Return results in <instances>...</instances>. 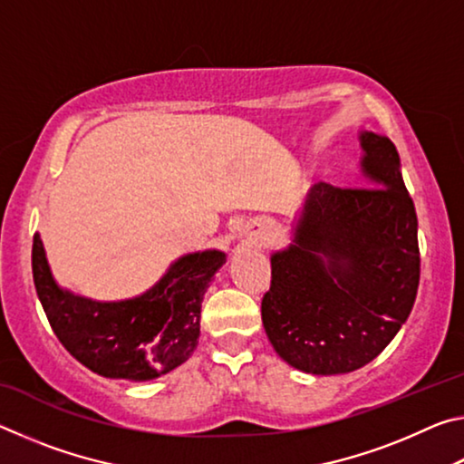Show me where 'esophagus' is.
I'll return each mask as SVG.
<instances>
[{"mask_svg":"<svg viewBox=\"0 0 464 464\" xmlns=\"http://www.w3.org/2000/svg\"><path fill=\"white\" fill-rule=\"evenodd\" d=\"M270 229H272V225L268 218H254V221H249L246 225L243 233H246V239L249 246L262 247L270 241Z\"/></svg>","mask_w":464,"mask_h":464,"instance_id":"34e87169","label":"esophagus"}]
</instances>
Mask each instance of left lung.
Listing matches in <instances>:
<instances>
[{
	"mask_svg": "<svg viewBox=\"0 0 464 464\" xmlns=\"http://www.w3.org/2000/svg\"><path fill=\"white\" fill-rule=\"evenodd\" d=\"M360 169L371 188L319 182L274 251L262 298L266 335L296 371L345 374L387 348L420 285L418 217L395 145L360 130Z\"/></svg>",
	"mask_w": 464,
	"mask_h": 464,
	"instance_id": "1",
	"label": "left lung"
}]
</instances>
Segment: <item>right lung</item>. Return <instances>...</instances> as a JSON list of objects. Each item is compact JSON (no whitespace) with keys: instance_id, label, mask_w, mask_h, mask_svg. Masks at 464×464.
I'll list each match as a JSON object with an SVG mask.
<instances>
[{"instance_id":"right-lung-1","label":"right lung","mask_w":464,"mask_h":464,"mask_svg":"<svg viewBox=\"0 0 464 464\" xmlns=\"http://www.w3.org/2000/svg\"><path fill=\"white\" fill-rule=\"evenodd\" d=\"M225 262L218 249L194 251L178 257L143 295L93 301L59 286L41 235L33 243L36 295L59 342L92 372L135 382L168 374L192 356L204 293Z\"/></svg>"}]
</instances>
